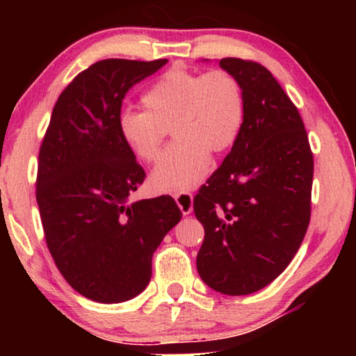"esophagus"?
I'll return each instance as SVG.
<instances>
[{
	"label": "esophagus",
	"mask_w": 356,
	"mask_h": 356,
	"mask_svg": "<svg viewBox=\"0 0 356 356\" xmlns=\"http://www.w3.org/2000/svg\"><path fill=\"white\" fill-rule=\"evenodd\" d=\"M175 201H177L179 211L183 212V216L193 212V194L191 193H178L175 194Z\"/></svg>",
	"instance_id": "34e87169"
}]
</instances>
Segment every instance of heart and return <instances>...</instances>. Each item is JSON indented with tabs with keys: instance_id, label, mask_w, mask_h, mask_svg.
<instances>
[{
	"instance_id": "1",
	"label": "heart",
	"mask_w": 356,
	"mask_h": 356,
	"mask_svg": "<svg viewBox=\"0 0 356 356\" xmlns=\"http://www.w3.org/2000/svg\"><path fill=\"white\" fill-rule=\"evenodd\" d=\"M145 110H124L118 118L123 143L139 160L155 162L172 126L177 139L152 173L159 191H186L211 168V152H225L245 123L246 100L232 72L170 70L143 95Z\"/></svg>"
}]
</instances>
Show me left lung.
I'll list each match as a JSON object with an SVG mask.
<instances>
[{
    "instance_id": "8db88e82",
    "label": "left lung",
    "mask_w": 356,
    "mask_h": 356,
    "mask_svg": "<svg viewBox=\"0 0 356 356\" xmlns=\"http://www.w3.org/2000/svg\"><path fill=\"white\" fill-rule=\"evenodd\" d=\"M240 81L246 113L241 133L194 197L204 227L197 272L212 290L250 295L286 269L311 218L314 160L303 120L270 71L222 58Z\"/></svg>"
}]
</instances>
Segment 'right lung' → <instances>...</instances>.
I'll list each match as a JSON object with an SVG mask.
<instances>
[{
	"instance_id": "1",
	"label": "right lung",
	"mask_w": 356,
	"mask_h": 356,
	"mask_svg": "<svg viewBox=\"0 0 356 356\" xmlns=\"http://www.w3.org/2000/svg\"><path fill=\"white\" fill-rule=\"evenodd\" d=\"M167 60L110 58L61 92L38 152L35 196L48 251L67 284L99 303L134 298L181 220L172 196L129 204L145 172L121 139L124 95Z\"/></svg>"
}]
</instances>
